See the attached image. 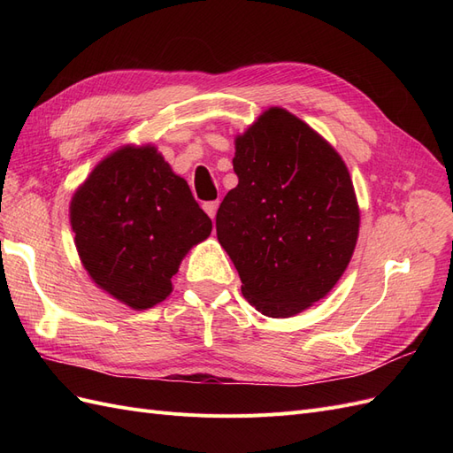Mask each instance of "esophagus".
I'll use <instances>...</instances> for the list:
<instances>
[{"instance_id":"34e87169","label":"esophagus","mask_w":453,"mask_h":453,"mask_svg":"<svg viewBox=\"0 0 453 453\" xmlns=\"http://www.w3.org/2000/svg\"><path fill=\"white\" fill-rule=\"evenodd\" d=\"M217 208H219V200H213V202H205V203H203V210H205V213H208L211 219L215 217V213H217Z\"/></svg>"}]
</instances>
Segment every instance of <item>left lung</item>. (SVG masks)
<instances>
[{
	"mask_svg": "<svg viewBox=\"0 0 453 453\" xmlns=\"http://www.w3.org/2000/svg\"><path fill=\"white\" fill-rule=\"evenodd\" d=\"M238 187L215 228L242 293L268 318L318 303L348 268L359 208L344 160L306 122L272 107L236 138Z\"/></svg>",
	"mask_w": 453,
	"mask_h": 453,
	"instance_id": "obj_1",
	"label": "left lung"
}]
</instances>
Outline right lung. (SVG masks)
<instances>
[{
	"mask_svg": "<svg viewBox=\"0 0 453 453\" xmlns=\"http://www.w3.org/2000/svg\"><path fill=\"white\" fill-rule=\"evenodd\" d=\"M70 215L90 278L134 310L162 303L185 253L211 232L187 181L149 145L102 160L79 187Z\"/></svg>",
	"mask_w": 453,
	"mask_h": 453,
	"instance_id": "obj_1",
	"label": "right lung"
}]
</instances>
